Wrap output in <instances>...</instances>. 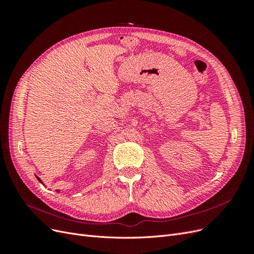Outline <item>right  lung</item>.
Segmentation results:
<instances>
[{
  "label": "right lung",
  "instance_id": "1",
  "mask_svg": "<svg viewBox=\"0 0 254 254\" xmlns=\"http://www.w3.org/2000/svg\"><path fill=\"white\" fill-rule=\"evenodd\" d=\"M37 179H38V180H39V181H40V182H41V180H40V179H39V178H38V177H37Z\"/></svg>",
  "mask_w": 254,
  "mask_h": 254
}]
</instances>
